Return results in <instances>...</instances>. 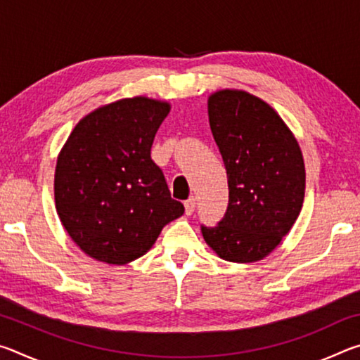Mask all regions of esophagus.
Listing matches in <instances>:
<instances>
[{"label": "esophagus", "mask_w": 360, "mask_h": 360, "mask_svg": "<svg viewBox=\"0 0 360 360\" xmlns=\"http://www.w3.org/2000/svg\"><path fill=\"white\" fill-rule=\"evenodd\" d=\"M184 206H186V214H187V216H191L192 212L195 211V206H197V203H195V198H193V197H191L188 200H186Z\"/></svg>", "instance_id": "1"}]
</instances>
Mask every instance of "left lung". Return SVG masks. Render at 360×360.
<instances>
[{
    "instance_id": "obj_1",
    "label": "left lung",
    "mask_w": 360,
    "mask_h": 360,
    "mask_svg": "<svg viewBox=\"0 0 360 360\" xmlns=\"http://www.w3.org/2000/svg\"><path fill=\"white\" fill-rule=\"evenodd\" d=\"M212 136L229 179V206L205 241L229 262L262 260L300 214L304 197L302 150L283 119L265 101L240 90L210 96Z\"/></svg>"
}]
</instances>
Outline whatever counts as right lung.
Wrapping results in <instances>:
<instances>
[{"mask_svg":"<svg viewBox=\"0 0 360 360\" xmlns=\"http://www.w3.org/2000/svg\"><path fill=\"white\" fill-rule=\"evenodd\" d=\"M168 112V103L146 96L119 100L85 115L66 139L56 168V206L72 241L90 257L129 264L184 214L150 158Z\"/></svg>","mask_w":360,"mask_h":360,"instance_id":"right-lung-1","label":"right lung"}]
</instances>
